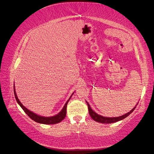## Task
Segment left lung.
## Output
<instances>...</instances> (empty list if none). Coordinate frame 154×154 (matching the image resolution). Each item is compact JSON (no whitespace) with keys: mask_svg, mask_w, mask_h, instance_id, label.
I'll return each instance as SVG.
<instances>
[{"mask_svg":"<svg viewBox=\"0 0 154 154\" xmlns=\"http://www.w3.org/2000/svg\"><path fill=\"white\" fill-rule=\"evenodd\" d=\"M86 103L88 105V112H89V114L91 116V117L92 118L93 120H94L95 122H97L98 123H115V122H119L120 120H122L123 119H125V118H127V116H128L130 114H131L132 112L135 110L136 109V107L137 106H135V107L130 110L128 112H127V114H125V115H123L122 116H119V117H115V118H107V117H103V116H102L101 115L97 114V113H96L95 112L93 111L92 110V109L91 108V106L89 105V104L88 103V102L86 101Z\"/></svg>","mask_w":154,"mask_h":154,"instance_id":"1","label":"left lung"}]
</instances>
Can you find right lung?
Instances as JSON below:
<instances>
[{"label":"right lung","mask_w":154,"mask_h":154,"mask_svg":"<svg viewBox=\"0 0 154 154\" xmlns=\"http://www.w3.org/2000/svg\"><path fill=\"white\" fill-rule=\"evenodd\" d=\"M13 88H14V94H15V99L17 101V103L21 106V108L24 110L26 114L31 119L35 121V122L42 123V124H45V125H52V124H56V123H60V122H61L65 118H66V113H67V105L68 103L69 100L71 99V97H72V95L73 94V93H72L71 97H69V99L66 102V103L65 104L62 110L60 111L58 114L55 115L54 116H51V117H44V116L37 115V114L32 112L30 111L29 110L27 109V108H26V107L20 103V101L18 98V97L16 94V92H15V85H14Z\"/></svg>","instance_id":"1"}]
</instances>
